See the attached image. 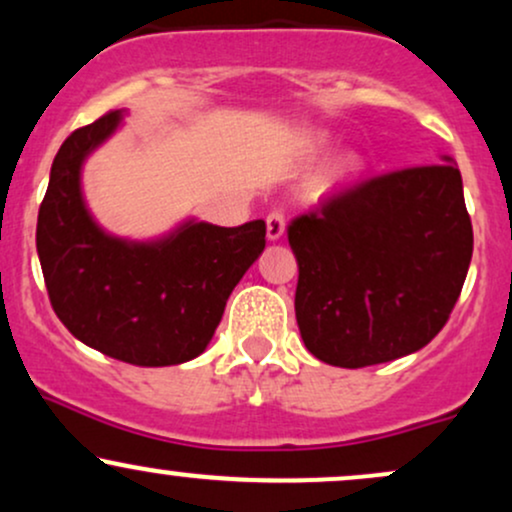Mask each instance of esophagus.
<instances>
[{"label":"esophagus","mask_w":512,"mask_h":512,"mask_svg":"<svg viewBox=\"0 0 512 512\" xmlns=\"http://www.w3.org/2000/svg\"><path fill=\"white\" fill-rule=\"evenodd\" d=\"M284 228H286V216L281 209L269 211L267 216V238L269 240H279L284 236Z\"/></svg>","instance_id":"obj_1"}]
</instances>
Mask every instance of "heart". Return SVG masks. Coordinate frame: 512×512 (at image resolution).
<instances>
[{"mask_svg":"<svg viewBox=\"0 0 512 512\" xmlns=\"http://www.w3.org/2000/svg\"><path fill=\"white\" fill-rule=\"evenodd\" d=\"M354 170H356V158L354 156H346L337 163V173L339 175H349V173H354Z\"/></svg>","mask_w":512,"mask_h":512,"instance_id":"1","label":"heart"}]
</instances>
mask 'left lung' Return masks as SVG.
<instances>
[{
	"instance_id": "obj_1",
	"label": "left lung",
	"mask_w": 512,
	"mask_h": 512,
	"mask_svg": "<svg viewBox=\"0 0 512 512\" xmlns=\"http://www.w3.org/2000/svg\"><path fill=\"white\" fill-rule=\"evenodd\" d=\"M289 245L310 354L339 368L414 354L445 327L472 262L460 170L431 163L346 185L289 223Z\"/></svg>"
}]
</instances>
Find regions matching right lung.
Returning a JSON list of instances; mask_svg holds the SVG:
<instances>
[{
    "instance_id": "1",
    "label": "right lung",
    "mask_w": 512,
    "mask_h": 512,
    "mask_svg": "<svg viewBox=\"0 0 512 512\" xmlns=\"http://www.w3.org/2000/svg\"><path fill=\"white\" fill-rule=\"evenodd\" d=\"M120 125L105 113L57 151L35 245L52 310L79 342L132 366H175L207 349L236 284L267 245L262 219L185 223L156 243L103 233L81 199V163Z\"/></svg>"
}]
</instances>
